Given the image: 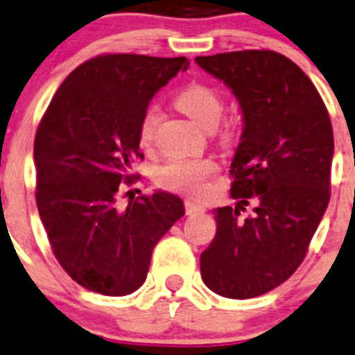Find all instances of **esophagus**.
<instances>
[{
	"mask_svg": "<svg viewBox=\"0 0 355 355\" xmlns=\"http://www.w3.org/2000/svg\"><path fill=\"white\" fill-rule=\"evenodd\" d=\"M184 207H185V213H187V214L204 213V209H206V207H204L202 204H200V202H196V200H191V199L185 200V202H184Z\"/></svg>",
	"mask_w": 355,
	"mask_h": 355,
	"instance_id": "obj_1",
	"label": "esophagus"
}]
</instances>
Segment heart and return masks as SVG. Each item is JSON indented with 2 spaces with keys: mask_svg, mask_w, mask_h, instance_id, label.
I'll list each match as a JSON object with an SVG mask.
<instances>
[{
  "mask_svg": "<svg viewBox=\"0 0 355 355\" xmlns=\"http://www.w3.org/2000/svg\"><path fill=\"white\" fill-rule=\"evenodd\" d=\"M175 105L182 113L187 114L204 128H213L225 108V101L220 92L200 82H194L182 89L175 98ZM157 123H159V110L156 106H148L142 111L137 125V139L141 148H151ZM218 135H220V141L228 146L237 139V128L234 123H223ZM216 171L218 164L209 157L170 159L155 171V184L163 191L196 196L204 191L206 182Z\"/></svg>",
  "mask_w": 355,
  "mask_h": 355,
  "instance_id": "heart-1",
  "label": "heart"
}]
</instances>
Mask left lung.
Here are the masks:
<instances>
[{"label":"left lung","mask_w":355,"mask_h":355,"mask_svg":"<svg viewBox=\"0 0 355 355\" xmlns=\"http://www.w3.org/2000/svg\"><path fill=\"white\" fill-rule=\"evenodd\" d=\"M196 62L234 91L244 113L230 170L239 204L213 211L216 235L200 254V275L220 295L250 299L295 273L327 211L330 114L309 77L277 51L245 49ZM250 203L253 213L244 217Z\"/></svg>","instance_id":"left-lung-1"}]
</instances>
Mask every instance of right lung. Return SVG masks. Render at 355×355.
Wrapping results in <instances>:
<instances>
[{
  "mask_svg": "<svg viewBox=\"0 0 355 355\" xmlns=\"http://www.w3.org/2000/svg\"><path fill=\"white\" fill-rule=\"evenodd\" d=\"M189 60L106 53L60 85L34 141L35 202L60 266L84 288L127 295L144 284L151 254L184 216L180 198L141 194L121 209V187L137 182V125L159 87Z\"/></svg>",
  "mask_w": 355,
  "mask_h": 355,
  "instance_id": "right-lung-1",
  "label": "right lung"
}]
</instances>
